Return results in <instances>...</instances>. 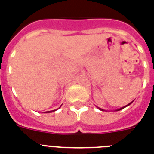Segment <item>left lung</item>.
Wrapping results in <instances>:
<instances>
[{"label":"left lung","instance_id":"left-lung-1","mask_svg":"<svg viewBox=\"0 0 154 154\" xmlns=\"http://www.w3.org/2000/svg\"><path fill=\"white\" fill-rule=\"evenodd\" d=\"M131 103H129L128 105H130V104H131ZM128 105H127V106H124V107H122V108L119 109V110H118V111H119V110H122V109H124V107H126V106H128ZM100 110H102V111H103V109H100Z\"/></svg>","mask_w":154,"mask_h":154}]
</instances>
